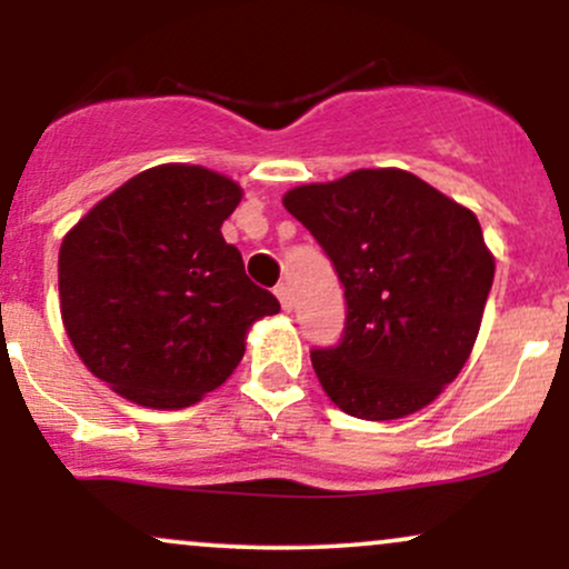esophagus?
Segmentation results:
<instances>
[{
  "label": "esophagus",
  "mask_w": 569,
  "mask_h": 569,
  "mask_svg": "<svg viewBox=\"0 0 569 569\" xmlns=\"http://www.w3.org/2000/svg\"><path fill=\"white\" fill-rule=\"evenodd\" d=\"M276 297L280 299V307H283L286 312H291V307H293V297H291V289L286 283H280V286H276Z\"/></svg>",
  "instance_id": "34e87169"
}]
</instances>
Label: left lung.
Here are the masks:
<instances>
[{
	"mask_svg": "<svg viewBox=\"0 0 569 569\" xmlns=\"http://www.w3.org/2000/svg\"><path fill=\"white\" fill-rule=\"evenodd\" d=\"M283 206L329 253L348 299L342 342L310 352L326 396L371 422L436 401L466 367L492 289L476 213L401 168L293 187Z\"/></svg>",
	"mask_w": 569,
	"mask_h": 569,
	"instance_id": "1",
	"label": "left lung"
}]
</instances>
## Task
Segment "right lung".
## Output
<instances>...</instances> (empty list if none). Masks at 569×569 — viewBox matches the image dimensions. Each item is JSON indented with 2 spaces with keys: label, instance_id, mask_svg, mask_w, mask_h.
I'll return each instance as SVG.
<instances>
[{
  "label": "right lung",
  "instance_id": "right-lung-1",
  "mask_svg": "<svg viewBox=\"0 0 569 569\" xmlns=\"http://www.w3.org/2000/svg\"><path fill=\"white\" fill-rule=\"evenodd\" d=\"M240 198L227 176L166 162L98 200L63 234V329L114 393L149 409L192 407L232 375L248 329L280 310L221 234Z\"/></svg>",
  "mask_w": 569,
  "mask_h": 569
}]
</instances>
